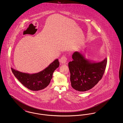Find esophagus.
Returning <instances> with one entry per match:
<instances>
[{
	"instance_id": "esophagus-1",
	"label": "esophagus",
	"mask_w": 123,
	"mask_h": 123,
	"mask_svg": "<svg viewBox=\"0 0 123 123\" xmlns=\"http://www.w3.org/2000/svg\"><path fill=\"white\" fill-rule=\"evenodd\" d=\"M61 64H66L67 61V58L65 56H64L61 58V59L59 60Z\"/></svg>"
}]
</instances>
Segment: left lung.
I'll return each instance as SVG.
<instances>
[{"label": "left lung", "instance_id": "1", "mask_svg": "<svg viewBox=\"0 0 123 123\" xmlns=\"http://www.w3.org/2000/svg\"><path fill=\"white\" fill-rule=\"evenodd\" d=\"M73 60L68 63L72 87L84 92L93 88L103 76L107 64V58L99 63H91L81 53L75 52Z\"/></svg>", "mask_w": 123, "mask_h": 123}]
</instances>
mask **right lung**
I'll return each instance as SVG.
<instances>
[{"mask_svg": "<svg viewBox=\"0 0 123 123\" xmlns=\"http://www.w3.org/2000/svg\"><path fill=\"white\" fill-rule=\"evenodd\" d=\"M59 65V60L57 59L45 70L33 74L23 73L12 68L11 69L14 76L25 87L32 91H38L44 89L49 84L53 73Z\"/></svg>", "mask_w": 123, "mask_h": 123, "instance_id": "obj_1", "label": "right lung"}]
</instances>
